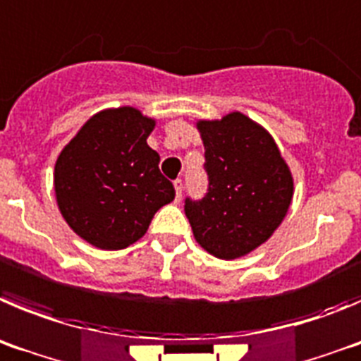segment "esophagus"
Masks as SVG:
<instances>
[{
  "label": "esophagus",
  "instance_id": "esophagus-1",
  "mask_svg": "<svg viewBox=\"0 0 361 361\" xmlns=\"http://www.w3.org/2000/svg\"><path fill=\"white\" fill-rule=\"evenodd\" d=\"M181 188H183V181H181V180L174 181V190H176V201L181 200Z\"/></svg>",
  "mask_w": 361,
  "mask_h": 361
}]
</instances>
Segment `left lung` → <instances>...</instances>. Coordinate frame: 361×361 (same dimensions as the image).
<instances>
[{
  "instance_id": "8db88e82",
  "label": "left lung",
  "mask_w": 361,
  "mask_h": 361,
  "mask_svg": "<svg viewBox=\"0 0 361 361\" xmlns=\"http://www.w3.org/2000/svg\"><path fill=\"white\" fill-rule=\"evenodd\" d=\"M209 192L185 201L194 239L217 259H239L264 245L293 200V174L268 129L241 111L197 120Z\"/></svg>"
}]
</instances>
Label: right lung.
Listing matches in <instances>:
<instances>
[{
	"mask_svg": "<svg viewBox=\"0 0 361 361\" xmlns=\"http://www.w3.org/2000/svg\"><path fill=\"white\" fill-rule=\"evenodd\" d=\"M157 118L133 106L102 109L59 152L54 190L61 216L84 241L124 250L145 235L152 217L174 200L147 145Z\"/></svg>",
	"mask_w": 361,
	"mask_h": 361,
	"instance_id": "1",
	"label": "right lung"
}]
</instances>
